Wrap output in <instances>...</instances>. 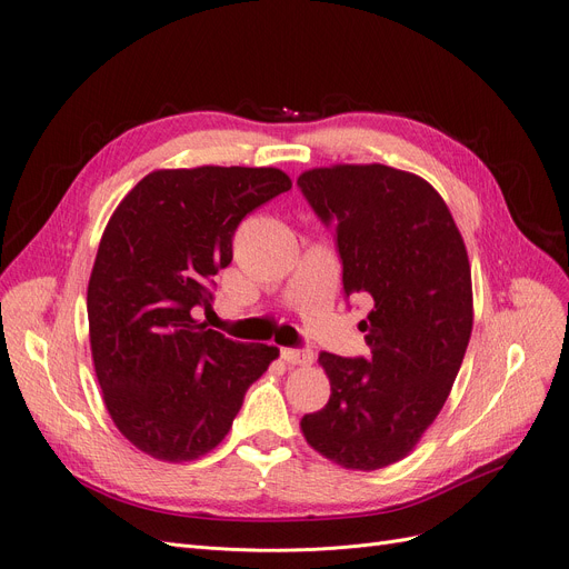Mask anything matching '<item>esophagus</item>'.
<instances>
[{
	"label": "esophagus",
	"mask_w": 569,
	"mask_h": 569,
	"mask_svg": "<svg viewBox=\"0 0 569 569\" xmlns=\"http://www.w3.org/2000/svg\"><path fill=\"white\" fill-rule=\"evenodd\" d=\"M282 359L287 363H293V367H310V363H312V352L310 350H301V348H284L282 350Z\"/></svg>",
	"instance_id": "esophagus-1"
}]
</instances>
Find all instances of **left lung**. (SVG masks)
<instances>
[{
    "mask_svg": "<svg viewBox=\"0 0 569 569\" xmlns=\"http://www.w3.org/2000/svg\"><path fill=\"white\" fill-rule=\"evenodd\" d=\"M297 184L336 226L346 297L373 306L359 325L369 357L320 355L331 397L303 416V437L340 467L382 469L437 420L465 359L473 325L465 240L443 198L411 172L331 166Z\"/></svg>",
    "mask_w": 569,
    "mask_h": 569,
    "instance_id": "8db88e82",
    "label": "left lung"
}]
</instances>
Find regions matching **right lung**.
I'll return each mask as SVG.
<instances>
[{
  "label": "right lung",
  "mask_w": 569,
  "mask_h": 569,
  "mask_svg": "<svg viewBox=\"0 0 569 569\" xmlns=\"http://www.w3.org/2000/svg\"><path fill=\"white\" fill-rule=\"evenodd\" d=\"M289 189L278 168L156 170L111 214L88 282L90 352L113 425L147 456L189 462L219 446L280 355L193 310L212 306L240 221Z\"/></svg>",
  "instance_id": "1"
}]
</instances>
